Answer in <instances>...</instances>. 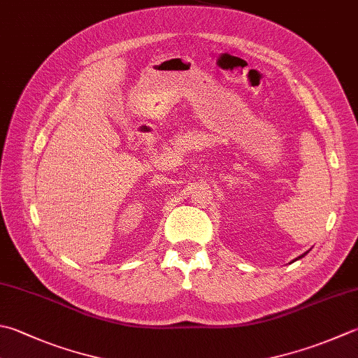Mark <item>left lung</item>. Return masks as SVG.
<instances>
[{
  "mask_svg": "<svg viewBox=\"0 0 358 358\" xmlns=\"http://www.w3.org/2000/svg\"><path fill=\"white\" fill-rule=\"evenodd\" d=\"M306 255H307V253H304V255H301V256H299V257H296V259H295V261H298V259H301V257H304V256H306Z\"/></svg>",
  "mask_w": 358,
  "mask_h": 358,
  "instance_id": "left-lung-1",
  "label": "left lung"
}]
</instances>
